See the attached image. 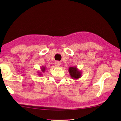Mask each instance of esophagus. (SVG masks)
<instances>
[{"instance_id": "1", "label": "esophagus", "mask_w": 121, "mask_h": 121, "mask_svg": "<svg viewBox=\"0 0 121 121\" xmlns=\"http://www.w3.org/2000/svg\"><path fill=\"white\" fill-rule=\"evenodd\" d=\"M61 63L60 62H59V61H56V62H55V65H56V67H59Z\"/></svg>"}]
</instances>
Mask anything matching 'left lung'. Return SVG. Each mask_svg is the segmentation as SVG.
I'll return each instance as SVG.
<instances>
[{
    "label": "left lung",
    "instance_id": "left-lung-1",
    "mask_svg": "<svg viewBox=\"0 0 121 121\" xmlns=\"http://www.w3.org/2000/svg\"><path fill=\"white\" fill-rule=\"evenodd\" d=\"M69 73L71 78L73 79H77L82 76V72L77 67H70L69 68Z\"/></svg>",
    "mask_w": 121,
    "mask_h": 121
}]
</instances>
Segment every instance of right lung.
<instances>
[{
    "instance_id": "add662e5",
    "label": "right lung",
    "mask_w": 121,
    "mask_h": 121,
    "mask_svg": "<svg viewBox=\"0 0 121 121\" xmlns=\"http://www.w3.org/2000/svg\"><path fill=\"white\" fill-rule=\"evenodd\" d=\"M41 70H42V72H39V71L38 72V75H39V76L42 75V73H44L46 70V67L44 66H42V67H41Z\"/></svg>"
}]
</instances>
